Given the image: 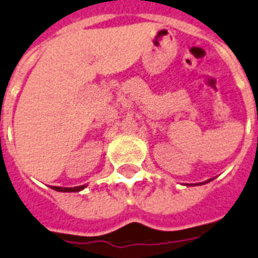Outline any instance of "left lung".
Returning a JSON list of instances; mask_svg holds the SVG:
<instances>
[{
	"label": "left lung",
	"instance_id": "obj_1",
	"mask_svg": "<svg viewBox=\"0 0 258 258\" xmlns=\"http://www.w3.org/2000/svg\"><path fill=\"white\" fill-rule=\"evenodd\" d=\"M211 181V180H208V181H204V182H198V184H195V185H202V184H206V182Z\"/></svg>",
	"mask_w": 258,
	"mask_h": 258
}]
</instances>
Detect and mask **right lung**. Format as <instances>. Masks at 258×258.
I'll list each match as a JSON object with an SVG mask.
<instances>
[{
  "mask_svg": "<svg viewBox=\"0 0 258 258\" xmlns=\"http://www.w3.org/2000/svg\"><path fill=\"white\" fill-rule=\"evenodd\" d=\"M86 185H81V186H74V188H61V186H52V189L57 190V192H79V190H82L85 189Z\"/></svg>",
  "mask_w": 258,
  "mask_h": 258,
  "instance_id": "add662e5",
  "label": "right lung"
}]
</instances>
